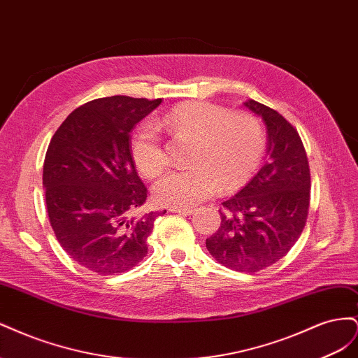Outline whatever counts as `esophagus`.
Segmentation results:
<instances>
[{
  "mask_svg": "<svg viewBox=\"0 0 358 358\" xmlns=\"http://www.w3.org/2000/svg\"><path fill=\"white\" fill-rule=\"evenodd\" d=\"M171 213H180V215H192L194 209L189 208H170L169 209Z\"/></svg>",
  "mask_w": 358,
  "mask_h": 358,
  "instance_id": "1",
  "label": "esophagus"
}]
</instances>
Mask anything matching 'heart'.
I'll use <instances>...</instances> for the list:
<instances>
[{
    "mask_svg": "<svg viewBox=\"0 0 358 358\" xmlns=\"http://www.w3.org/2000/svg\"><path fill=\"white\" fill-rule=\"evenodd\" d=\"M159 129L173 137L194 140L189 169L171 171L154 188L158 203L189 208L209 199L218 187L231 191L254 175L264 154V133L258 119L249 113H231L224 106L188 101L145 122L131 138V157L148 179L167 167V155Z\"/></svg>",
    "mask_w": 358,
    "mask_h": 358,
    "instance_id": "1",
    "label": "heart"
}]
</instances>
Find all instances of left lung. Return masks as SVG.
<instances>
[{
  "instance_id": "8db88e82",
  "label": "left lung",
  "mask_w": 358,
  "mask_h": 358,
  "mask_svg": "<svg viewBox=\"0 0 358 358\" xmlns=\"http://www.w3.org/2000/svg\"><path fill=\"white\" fill-rule=\"evenodd\" d=\"M267 127V161L246 187L220 209L221 225L206 248L222 266L255 273L288 254L305 229L310 171L297 129L270 107L249 100Z\"/></svg>"
}]
</instances>
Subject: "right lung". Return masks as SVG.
<instances>
[{"mask_svg": "<svg viewBox=\"0 0 358 358\" xmlns=\"http://www.w3.org/2000/svg\"><path fill=\"white\" fill-rule=\"evenodd\" d=\"M159 104L127 95L92 100L73 110L49 143L43 187L53 233L70 258L99 275L124 273L148 254L159 213H138L148 189L129 133Z\"/></svg>", "mask_w": 358, "mask_h": 358, "instance_id": "add662e5", "label": "right lung"}]
</instances>
